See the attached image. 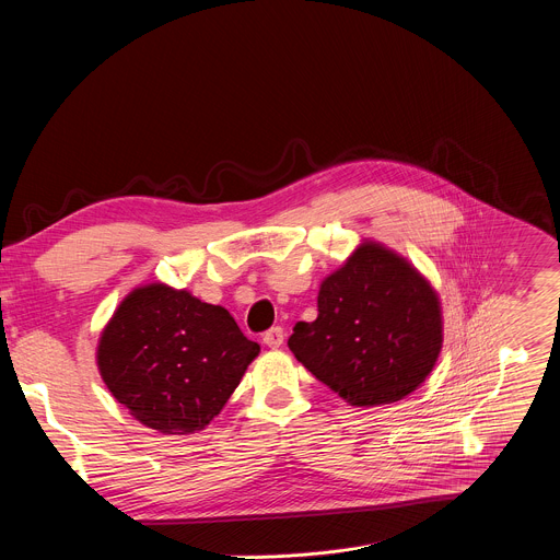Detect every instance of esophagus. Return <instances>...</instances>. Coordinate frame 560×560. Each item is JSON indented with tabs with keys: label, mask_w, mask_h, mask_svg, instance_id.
Masks as SVG:
<instances>
[{
	"label": "esophagus",
	"mask_w": 560,
	"mask_h": 560,
	"mask_svg": "<svg viewBox=\"0 0 560 560\" xmlns=\"http://www.w3.org/2000/svg\"><path fill=\"white\" fill-rule=\"evenodd\" d=\"M283 328H279V326H275V328H270L268 332H264V343L268 346V348H279L281 343H283Z\"/></svg>",
	"instance_id": "1"
}]
</instances>
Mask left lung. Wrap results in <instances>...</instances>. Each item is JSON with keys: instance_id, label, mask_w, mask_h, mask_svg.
Segmentation results:
<instances>
[{"instance_id": "8db88e82", "label": "left lung", "mask_w": 560, "mask_h": 560, "mask_svg": "<svg viewBox=\"0 0 560 560\" xmlns=\"http://www.w3.org/2000/svg\"><path fill=\"white\" fill-rule=\"evenodd\" d=\"M441 310L401 257L363 244L318 290V316L299 322L288 348L352 406L401 401L441 352Z\"/></svg>"}]
</instances>
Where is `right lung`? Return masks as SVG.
Segmentation results:
<instances>
[{
	"label": "right lung",
	"mask_w": 560,
	"mask_h": 560,
	"mask_svg": "<svg viewBox=\"0 0 560 560\" xmlns=\"http://www.w3.org/2000/svg\"><path fill=\"white\" fill-rule=\"evenodd\" d=\"M259 343L230 312L186 290H135L100 341L104 383L143 425L164 434L203 430L242 381Z\"/></svg>",
	"instance_id": "1"
}]
</instances>
